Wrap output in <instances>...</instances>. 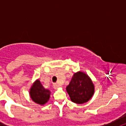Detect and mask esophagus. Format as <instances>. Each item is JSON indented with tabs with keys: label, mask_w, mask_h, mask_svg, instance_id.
<instances>
[{
	"label": "esophagus",
	"mask_w": 126,
	"mask_h": 126,
	"mask_svg": "<svg viewBox=\"0 0 126 126\" xmlns=\"http://www.w3.org/2000/svg\"><path fill=\"white\" fill-rule=\"evenodd\" d=\"M53 86V88H55V89L58 88H59L60 86L59 84H57V83H54Z\"/></svg>",
	"instance_id": "34e87169"
}]
</instances>
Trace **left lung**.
<instances>
[{
    "label": "left lung",
    "instance_id": "obj_1",
    "mask_svg": "<svg viewBox=\"0 0 126 126\" xmlns=\"http://www.w3.org/2000/svg\"><path fill=\"white\" fill-rule=\"evenodd\" d=\"M66 90L72 102L82 104L87 102L93 96L94 85L88 76L78 72L74 74Z\"/></svg>",
    "mask_w": 126,
    "mask_h": 126
}]
</instances>
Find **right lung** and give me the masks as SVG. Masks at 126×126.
I'll return each mask as SVG.
<instances>
[{
	"label": "right lung",
	"mask_w": 126,
	"mask_h": 126,
	"mask_svg": "<svg viewBox=\"0 0 126 126\" xmlns=\"http://www.w3.org/2000/svg\"><path fill=\"white\" fill-rule=\"evenodd\" d=\"M30 96L35 103L40 105L45 104L49 100L50 92L43 88L40 81L36 80L30 89Z\"/></svg>",
	"instance_id": "add662e5"
}]
</instances>
